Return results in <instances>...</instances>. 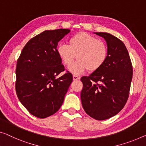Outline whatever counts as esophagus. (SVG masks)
<instances>
[{
    "label": "esophagus",
    "mask_w": 146,
    "mask_h": 146,
    "mask_svg": "<svg viewBox=\"0 0 146 146\" xmlns=\"http://www.w3.org/2000/svg\"><path fill=\"white\" fill-rule=\"evenodd\" d=\"M73 80H80V78L77 75H73Z\"/></svg>",
    "instance_id": "obj_1"
}]
</instances>
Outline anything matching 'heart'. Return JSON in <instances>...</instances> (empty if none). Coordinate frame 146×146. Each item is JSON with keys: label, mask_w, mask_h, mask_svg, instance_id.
<instances>
[{"label": "heart", "mask_w": 146, "mask_h": 146, "mask_svg": "<svg viewBox=\"0 0 146 146\" xmlns=\"http://www.w3.org/2000/svg\"><path fill=\"white\" fill-rule=\"evenodd\" d=\"M57 53L66 66L70 65L77 55L78 60L69 66L68 70L74 75H80L88 69L93 72L100 69L107 60L108 49L103 40L80 32L69 38V45H58Z\"/></svg>", "instance_id": "1"}]
</instances>
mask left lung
<instances>
[{"mask_svg": "<svg viewBox=\"0 0 146 146\" xmlns=\"http://www.w3.org/2000/svg\"><path fill=\"white\" fill-rule=\"evenodd\" d=\"M107 43L108 56L103 66L80 80L84 110L92 118L102 121L117 115L125 106L132 79L129 52L122 41L108 33L96 32Z\"/></svg>", "mask_w": 146, "mask_h": 146, "instance_id": "8db88e82", "label": "left lung"}]
</instances>
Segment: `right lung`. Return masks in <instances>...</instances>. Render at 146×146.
I'll use <instances>...</instances> for the list:
<instances>
[{
	"instance_id": "right-lung-1",
	"label": "right lung",
	"mask_w": 146,
	"mask_h": 146,
	"mask_svg": "<svg viewBox=\"0 0 146 146\" xmlns=\"http://www.w3.org/2000/svg\"><path fill=\"white\" fill-rule=\"evenodd\" d=\"M69 29L46 30L32 38L17 61L16 91L19 100L30 113L44 119L59 110L73 81L65 73L57 53L58 43Z\"/></svg>"
}]
</instances>
